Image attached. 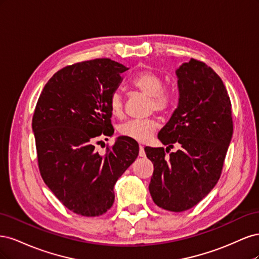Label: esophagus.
I'll return each mask as SVG.
<instances>
[{
    "label": "esophagus",
    "mask_w": 259,
    "mask_h": 259,
    "mask_svg": "<svg viewBox=\"0 0 259 259\" xmlns=\"http://www.w3.org/2000/svg\"><path fill=\"white\" fill-rule=\"evenodd\" d=\"M139 156H142V158H144V156H146V152L144 150V146L140 145L139 146Z\"/></svg>",
    "instance_id": "esophagus-1"
}]
</instances>
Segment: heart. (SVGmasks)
Here are the masks:
<instances>
[{"instance_id": "b5f03b06", "label": "heart", "mask_w": 259, "mask_h": 259, "mask_svg": "<svg viewBox=\"0 0 259 259\" xmlns=\"http://www.w3.org/2000/svg\"><path fill=\"white\" fill-rule=\"evenodd\" d=\"M132 86L144 96L150 98L149 108L151 111L165 112L174 103V93L164 90L162 77L152 71H142L137 73L133 77ZM109 107L113 116H123V98L119 92L112 93L109 99ZM156 128H158V122L153 119L132 120L122 124L119 127V132L125 137L134 139L139 143H146L151 139Z\"/></svg>"}]
</instances>
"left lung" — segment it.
<instances>
[{
  "label": "left lung",
  "mask_w": 259,
  "mask_h": 259,
  "mask_svg": "<svg viewBox=\"0 0 259 259\" xmlns=\"http://www.w3.org/2000/svg\"><path fill=\"white\" fill-rule=\"evenodd\" d=\"M178 106L158 134L164 148H145L153 163L149 191L161 208L184 211L197 205L222 174L233 125L231 103L221 77L204 62H184L176 70Z\"/></svg>",
  "instance_id": "obj_1"
}]
</instances>
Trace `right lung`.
Here are the masks:
<instances>
[{
    "mask_svg": "<svg viewBox=\"0 0 259 259\" xmlns=\"http://www.w3.org/2000/svg\"><path fill=\"white\" fill-rule=\"evenodd\" d=\"M128 70L109 58L68 66L46 83L32 119L41 176L67 208L82 216L103 215L114 202L116 180L137 158L134 139L117 137L105 155L95 150L110 136L109 99Z\"/></svg>",
    "mask_w": 259,
    "mask_h": 259,
    "instance_id": "obj_1",
    "label": "right lung"
}]
</instances>
